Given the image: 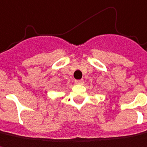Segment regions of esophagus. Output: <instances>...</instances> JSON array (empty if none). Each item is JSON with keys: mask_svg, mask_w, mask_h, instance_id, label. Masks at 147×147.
<instances>
[{"mask_svg": "<svg viewBox=\"0 0 147 147\" xmlns=\"http://www.w3.org/2000/svg\"><path fill=\"white\" fill-rule=\"evenodd\" d=\"M83 83H84V81L82 79L75 80V84H77V85H82Z\"/></svg>", "mask_w": 147, "mask_h": 147, "instance_id": "esophagus-1", "label": "esophagus"}]
</instances>
